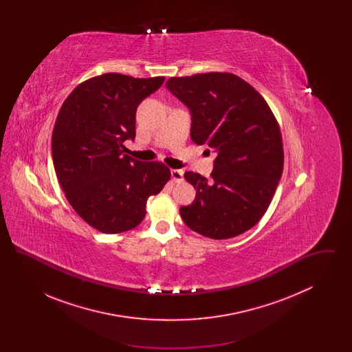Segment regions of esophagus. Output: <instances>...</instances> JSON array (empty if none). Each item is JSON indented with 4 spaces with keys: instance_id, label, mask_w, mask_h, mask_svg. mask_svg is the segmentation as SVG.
Segmentation results:
<instances>
[{
    "instance_id": "1",
    "label": "esophagus",
    "mask_w": 352,
    "mask_h": 352,
    "mask_svg": "<svg viewBox=\"0 0 352 352\" xmlns=\"http://www.w3.org/2000/svg\"><path fill=\"white\" fill-rule=\"evenodd\" d=\"M170 174H171V179H173V182L179 184V182H182V181H184V170L173 168V170L170 171Z\"/></svg>"
}]
</instances>
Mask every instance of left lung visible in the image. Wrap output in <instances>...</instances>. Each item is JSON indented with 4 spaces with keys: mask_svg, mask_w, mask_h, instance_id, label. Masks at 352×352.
Here are the masks:
<instances>
[{
    "mask_svg": "<svg viewBox=\"0 0 352 352\" xmlns=\"http://www.w3.org/2000/svg\"><path fill=\"white\" fill-rule=\"evenodd\" d=\"M166 88L190 111L191 140L217 154L211 179L184 173L197 190L179 208L184 224L215 240L244 234L268 210L284 168L281 132L267 101L226 72L170 78Z\"/></svg>",
    "mask_w": 352,
    "mask_h": 352,
    "instance_id": "1",
    "label": "left lung"
}]
</instances>
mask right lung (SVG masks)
<instances>
[{"instance_id":"1","label":"right lung","mask_w":352,"mask_h":352,"mask_svg":"<svg viewBox=\"0 0 352 352\" xmlns=\"http://www.w3.org/2000/svg\"><path fill=\"white\" fill-rule=\"evenodd\" d=\"M165 82L104 74L79 84L63 102L54 125V168L76 214L102 234H120L145 218L148 198L170 179L161 162L125 153L135 137V111Z\"/></svg>"}]
</instances>
